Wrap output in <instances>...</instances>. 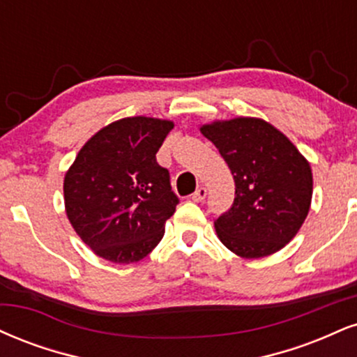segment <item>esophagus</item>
Instances as JSON below:
<instances>
[{"instance_id": "obj_1", "label": "esophagus", "mask_w": 357, "mask_h": 357, "mask_svg": "<svg viewBox=\"0 0 357 357\" xmlns=\"http://www.w3.org/2000/svg\"><path fill=\"white\" fill-rule=\"evenodd\" d=\"M206 196H208V190H206L204 186H201V188H197L195 195L191 196V199L195 201V203H201V201L206 199Z\"/></svg>"}]
</instances>
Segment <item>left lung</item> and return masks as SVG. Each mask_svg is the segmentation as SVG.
<instances>
[{
	"instance_id": "left-lung-1",
	"label": "left lung",
	"mask_w": 357,
	"mask_h": 357,
	"mask_svg": "<svg viewBox=\"0 0 357 357\" xmlns=\"http://www.w3.org/2000/svg\"><path fill=\"white\" fill-rule=\"evenodd\" d=\"M236 183L231 209L214 221L225 246L244 259L274 255L301 229L312 199L309 161L284 132L261 118L201 124Z\"/></svg>"
}]
</instances>
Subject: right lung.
Segmentation results:
<instances>
[{
    "label": "right lung",
    "instance_id": "obj_1",
    "mask_svg": "<svg viewBox=\"0 0 357 357\" xmlns=\"http://www.w3.org/2000/svg\"><path fill=\"white\" fill-rule=\"evenodd\" d=\"M173 128L169 119L149 116L109 123L86 141L64 174L66 216L96 256L137 263L165 236L179 199L156 153Z\"/></svg>",
    "mask_w": 357,
    "mask_h": 357
}]
</instances>
